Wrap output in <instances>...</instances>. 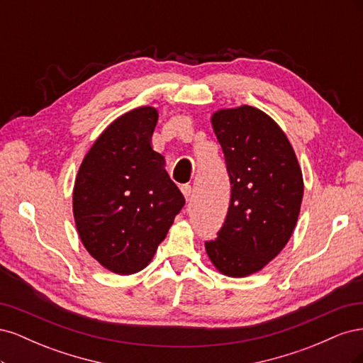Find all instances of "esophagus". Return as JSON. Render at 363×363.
<instances>
[{"mask_svg":"<svg viewBox=\"0 0 363 363\" xmlns=\"http://www.w3.org/2000/svg\"><path fill=\"white\" fill-rule=\"evenodd\" d=\"M182 192H183V195H184L186 201H189V200L192 199V186H191V184H183V186H182Z\"/></svg>","mask_w":363,"mask_h":363,"instance_id":"34e87169","label":"esophagus"}]
</instances>
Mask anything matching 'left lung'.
Here are the masks:
<instances>
[{"label":"left lung","instance_id":"1","mask_svg":"<svg viewBox=\"0 0 363 363\" xmlns=\"http://www.w3.org/2000/svg\"><path fill=\"white\" fill-rule=\"evenodd\" d=\"M232 194L223 227L206 251L230 277L260 271L294 232L303 200V175L286 135L251 106L224 108L212 116Z\"/></svg>","mask_w":363,"mask_h":363}]
</instances>
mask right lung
<instances>
[{"mask_svg":"<svg viewBox=\"0 0 363 363\" xmlns=\"http://www.w3.org/2000/svg\"><path fill=\"white\" fill-rule=\"evenodd\" d=\"M157 118L147 106L115 119L75 179L72 208L82 242L116 274L144 269L184 206L163 156L151 148Z\"/></svg>","mask_w":363,"mask_h":363,"instance_id":"right-lung-1","label":"right lung"}]
</instances>
